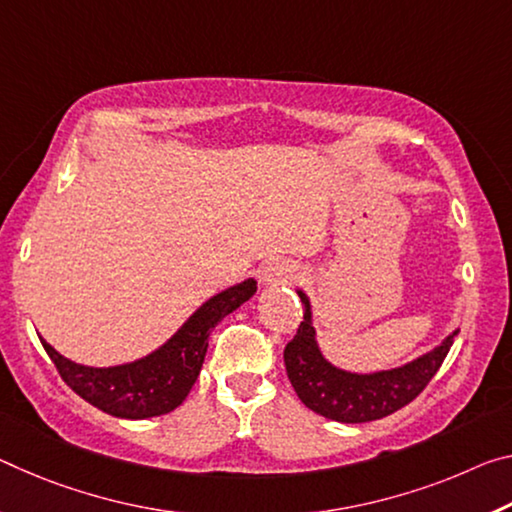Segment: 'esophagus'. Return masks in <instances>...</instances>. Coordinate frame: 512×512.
Returning a JSON list of instances; mask_svg holds the SVG:
<instances>
[{
  "label": "esophagus",
  "mask_w": 512,
  "mask_h": 512,
  "mask_svg": "<svg viewBox=\"0 0 512 512\" xmlns=\"http://www.w3.org/2000/svg\"><path fill=\"white\" fill-rule=\"evenodd\" d=\"M300 275L298 264L294 262H273L266 266L264 271V282L266 285H273V282H294Z\"/></svg>",
  "instance_id": "34e87169"
}]
</instances>
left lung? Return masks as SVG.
<instances>
[{
    "label": "left lung",
    "mask_w": 512,
    "mask_h": 512,
    "mask_svg": "<svg viewBox=\"0 0 512 512\" xmlns=\"http://www.w3.org/2000/svg\"><path fill=\"white\" fill-rule=\"evenodd\" d=\"M298 294L303 300V321H300L294 339L285 346L287 376L298 399L307 408L314 410L316 415L342 421V424L383 419L415 401L440 371L453 337L458 335L453 332L435 351L421 355L419 360L405 364V367L358 376V373L342 371L323 360L314 339L310 300L305 298L303 291Z\"/></svg>",
    "instance_id": "1"
}]
</instances>
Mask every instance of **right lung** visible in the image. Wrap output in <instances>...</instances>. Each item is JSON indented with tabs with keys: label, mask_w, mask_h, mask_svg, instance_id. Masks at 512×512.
<instances>
[{
	"label": "right lung",
	"mask_w": 512,
	"mask_h": 512,
	"mask_svg": "<svg viewBox=\"0 0 512 512\" xmlns=\"http://www.w3.org/2000/svg\"><path fill=\"white\" fill-rule=\"evenodd\" d=\"M255 291V280L225 289L207 300L159 351L123 367H84L56 353L45 339H40V344L72 392L97 410L120 419L159 417L175 410L191 392L205 362L209 335L218 321L246 303Z\"/></svg>",
	"instance_id": "right-lung-1"
}]
</instances>
